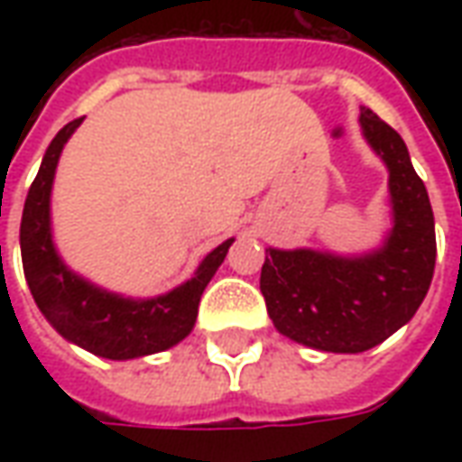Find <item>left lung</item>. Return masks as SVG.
Listing matches in <instances>:
<instances>
[{"label":"left lung","mask_w":462,"mask_h":462,"mask_svg":"<svg viewBox=\"0 0 462 462\" xmlns=\"http://www.w3.org/2000/svg\"><path fill=\"white\" fill-rule=\"evenodd\" d=\"M361 128L388 165L393 230L366 257L267 250L260 290L274 327L319 351L358 354L388 339L426 297L436 270V225L408 148L386 121L361 108Z\"/></svg>","instance_id":"1"}]
</instances>
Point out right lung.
Wrapping results in <instances>:
<instances>
[{"mask_svg":"<svg viewBox=\"0 0 462 462\" xmlns=\"http://www.w3.org/2000/svg\"><path fill=\"white\" fill-rule=\"evenodd\" d=\"M81 121L84 118H74L56 133L26 195L19 227L26 284L36 307L54 329L96 356L123 361L165 351L185 339L195 327L202 291L225 260L232 240L215 247L190 282L155 300H123L66 270L51 242L49 195L61 148Z\"/></svg>","mask_w":462,"mask_h":462,"instance_id":"1","label":"right lung"}]
</instances>
